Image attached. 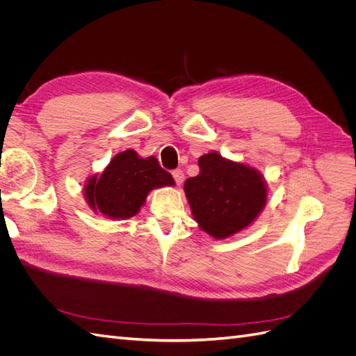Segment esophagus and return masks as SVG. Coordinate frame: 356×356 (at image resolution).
I'll list each match as a JSON object with an SVG mask.
<instances>
[{
  "mask_svg": "<svg viewBox=\"0 0 356 356\" xmlns=\"http://www.w3.org/2000/svg\"><path fill=\"white\" fill-rule=\"evenodd\" d=\"M172 177H174V179L177 181V184L179 186L182 181H184V172H182L181 169H175L174 172H172Z\"/></svg>",
  "mask_w": 356,
  "mask_h": 356,
  "instance_id": "1",
  "label": "esophagus"
}]
</instances>
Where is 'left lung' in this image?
Returning a JSON list of instances; mask_svg holds the SVG:
<instances>
[{
  "label": "left lung",
  "instance_id": "1",
  "mask_svg": "<svg viewBox=\"0 0 356 356\" xmlns=\"http://www.w3.org/2000/svg\"><path fill=\"white\" fill-rule=\"evenodd\" d=\"M200 174L184 182L193 218L213 239L246 230L266 207L268 187L257 168L211 152L199 157Z\"/></svg>",
  "mask_w": 356,
  "mask_h": 356
}]
</instances>
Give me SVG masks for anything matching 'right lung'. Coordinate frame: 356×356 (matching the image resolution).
I'll list each match as a JSON object with an SVG mask.
<instances>
[{"instance_id":"1","label":"right lung","mask_w":356,"mask_h":356,"mask_svg":"<svg viewBox=\"0 0 356 356\" xmlns=\"http://www.w3.org/2000/svg\"><path fill=\"white\" fill-rule=\"evenodd\" d=\"M174 186V178L160 168L154 156L141 157L135 149H124L113 157L101 175L86 179L83 196L95 213L129 220L141 211L149 191Z\"/></svg>"}]
</instances>
